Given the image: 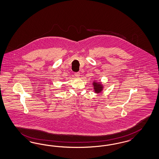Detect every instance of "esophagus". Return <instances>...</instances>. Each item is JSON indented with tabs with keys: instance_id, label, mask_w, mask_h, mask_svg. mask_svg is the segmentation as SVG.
<instances>
[{
	"instance_id": "34e87169",
	"label": "esophagus",
	"mask_w": 159,
	"mask_h": 159,
	"mask_svg": "<svg viewBox=\"0 0 159 159\" xmlns=\"http://www.w3.org/2000/svg\"><path fill=\"white\" fill-rule=\"evenodd\" d=\"M80 73L79 72H76V73H75V76L77 77H79L80 76Z\"/></svg>"
}]
</instances>
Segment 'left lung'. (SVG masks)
I'll return each instance as SVG.
<instances>
[{
    "instance_id": "1",
    "label": "left lung",
    "mask_w": 159,
    "mask_h": 159,
    "mask_svg": "<svg viewBox=\"0 0 159 159\" xmlns=\"http://www.w3.org/2000/svg\"><path fill=\"white\" fill-rule=\"evenodd\" d=\"M93 89L95 92L96 93H101L103 89V86L102 84L100 82H97L96 81H94L93 82Z\"/></svg>"
}]
</instances>
